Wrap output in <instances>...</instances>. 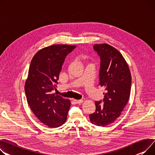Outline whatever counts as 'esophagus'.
Segmentation results:
<instances>
[{
	"mask_svg": "<svg viewBox=\"0 0 155 155\" xmlns=\"http://www.w3.org/2000/svg\"><path fill=\"white\" fill-rule=\"evenodd\" d=\"M74 102L75 103V104H81V103L83 102V100H74Z\"/></svg>",
	"mask_w": 155,
	"mask_h": 155,
	"instance_id": "34e87169",
	"label": "esophagus"
}]
</instances>
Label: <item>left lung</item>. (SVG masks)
Instances as JSON below:
<instances>
[{
  "label": "left lung",
  "mask_w": 155,
  "mask_h": 155,
  "mask_svg": "<svg viewBox=\"0 0 155 155\" xmlns=\"http://www.w3.org/2000/svg\"><path fill=\"white\" fill-rule=\"evenodd\" d=\"M100 58L98 85L105 88L104 98L95 101L96 111L89 115L92 124L104 127L114 122L129 100L131 76L126 60L118 50L107 44H95Z\"/></svg>",
  "instance_id": "1"
}]
</instances>
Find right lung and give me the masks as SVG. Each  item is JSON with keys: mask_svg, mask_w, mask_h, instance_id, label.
Listing matches in <instances>:
<instances>
[{"mask_svg": "<svg viewBox=\"0 0 155 155\" xmlns=\"http://www.w3.org/2000/svg\"><path fill=\"white\" fill-rule=\"evenodd\" d=\"M75 45H52L37 51L30 65L25 92L28 104L37 118L50 128L67 120L70 101L51 94L58 84L66 56Z\"/></svg>", "mask_w": 155, "mask_h": 155, "instance_id": "1", "label": "right lung"}]
</instances>
